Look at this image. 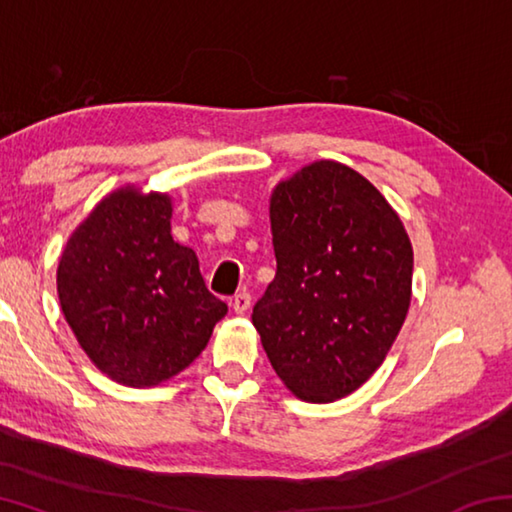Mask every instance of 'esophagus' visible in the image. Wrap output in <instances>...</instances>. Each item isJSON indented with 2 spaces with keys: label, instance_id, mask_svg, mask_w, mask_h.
Listing matches in <instances>:
<instances>
[{
  "label": "esophagus",
  "instance_id": "obj_1",
  "mask_svg": "<svg viewBox=\"0 0 512 512\" xmlns=\"http://www.w3.org/2000/svg\"><path fill=\"white\" fill-rule=\"evenodd\" d=\"M232 309H235L237 314H246L250 309V293H237V296L232 298Z\"/></svg>",
  "mask_w": 512,
  "mask_h": 512
}]
</instances>
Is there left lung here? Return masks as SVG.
I'll use <instances>...</instances> for the list:
<instances>
[{
	"label": "left lung",
	"instance_id": "left-lung-1",
	"mask_svg": "<svg viewBox=\"0 0 512 512\" xmlns=\"http://www.w3.org/2000/svg\"><path fill=\"white\" fill-rule=\"evenodd\" d=\"M275 280L253 325L277 377L305 402H334L368 381L411 305L413 248L366 178L320 160L271 196Z\"/></svg>",
	"mask_w": 512,
	"mask_h": 512
}]
</instances>
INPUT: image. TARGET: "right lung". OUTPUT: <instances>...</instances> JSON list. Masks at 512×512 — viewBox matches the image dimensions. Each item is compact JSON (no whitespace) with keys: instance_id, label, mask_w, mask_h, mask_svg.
Returning a JSON list of instances; mask_svg holds the SVG:
<instances>
[{"instance_id":"right-lung-1","label":"right lung","mask_w":512,"mask_h":512,"mask_svg":"<svg viewBox=\"0 0 512 512\" xmlns=\"http://www.w3.org/2000/svg\"><path fill=\"white\" fill-rule=\"evenodd\" d=\"M171 198L124 187L72 232L58 264L65 320L94 366L144 388L185 370L228 305L171 237Z\"/></svg>"}]
</instances>
